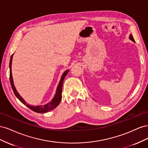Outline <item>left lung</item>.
<instances>
[{"label": "left lung", "instance_id": "obj_1", "mask_svg": "<svg viewBox=\"0 0 148 148\" xmlns=\"http://www.w3.org/2000/svg\"><path fill=\"white\" fill-rule=\"evenodd\" d=\"M129 39H130V40H132V41L133 42H135V40H134V38H133V36H132V34H130V35Z\"/></svg>", "mask_w": 148, "mask_h": 148}]
</instances>
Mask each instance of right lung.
<instances>
[{
	"label": "right lung",
	"instance_id": "right-lung-1",
	"mask_svg": "<svg viewBox=\"0 0 148 148\" xmlns=\"http://www.w3.org/2000/svg\"><path fill=\"white\" fill-rule=\"evenodd\" d=\"M13 54L10 57V81L11 83L12 88L13 89V91L14 92L15 95L16 97L24 105H25L26 107H28L31 110L37 113H46L47 112L49 111H51L53 110L54 108L59 104V103L62 99V86H63V83L64 80L66 77V75L68 73L69 70H66L65 72L62 75V77L60 78V80L59 82V84H58V86L57 88V90L56 95L53 97V99L51 100V102H49L46 105H41V106H30L29 104H28L27 102H26L22 97L19 95V93L18 92L16 91V88L15 87L14 83H13V79L12 77V59H13Z\"/></svg>",
	"mask_w": 148,
	"mask_h": 148
}]
</instances>
